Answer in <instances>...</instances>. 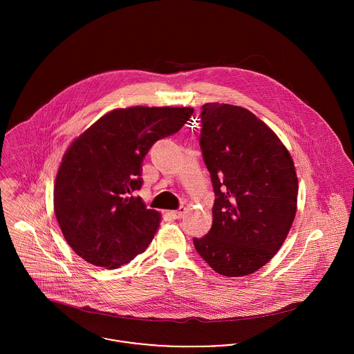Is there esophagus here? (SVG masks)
I'll use <instances>...</instances> for the list:
<instances>
[{"label":"esophagus","instance_id":"esophagus-1","mask_svg":"<svg viewBox=\"0 0 354 354\" xmlns=\"http://www.w3.org/2000/svg\"><path fill=\"white\" fill-rule=\"evenodd\" d=\"M184 214H185V208H184V207H180V208L176 209V211H167V215H169L171 219H180V218L184 216Z\"/></svg>","mask_w":354,"mask_h":354}]
</instances>
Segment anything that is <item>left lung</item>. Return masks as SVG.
Wrapping results in <instances>:
<instances>
[{
    "label": "left lung",
    "instance_id": "1",
    "mask_svg": "<svg viewBox=\"0 0 354 354\" xmlns=\"http://www.w3.org/2000/svg\"><path fill=\"white\" fill-rule=\"evenodd\" d=\"M201 120L215 201L212 226L194 245L218 274L248 275L272 259L292 227L295 163L278 136L244 107L205 103Z\"/></svg>",
    "mask_w": 354,
    "mask_h": 354
}]
</instances>
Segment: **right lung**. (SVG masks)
Segmentation results:
<instances>
[{"instance_id": "obj_1", "label": "right lung", "mask_w": 354, "mask_h": 354, "mask_svg": "<svg viewBox=\"0 0 354 354\" xmlns=\"http://www.w3.org/2000/svg\"><path fill=\"white\" fill-rule=\"evenodd\" d=\"M192 107L117 109L66 150L54 185V212L69 247L106 268L129 263L150 245L160 222L133 192L152 145L177 133Z\"/></svg>"}]
</instances>
